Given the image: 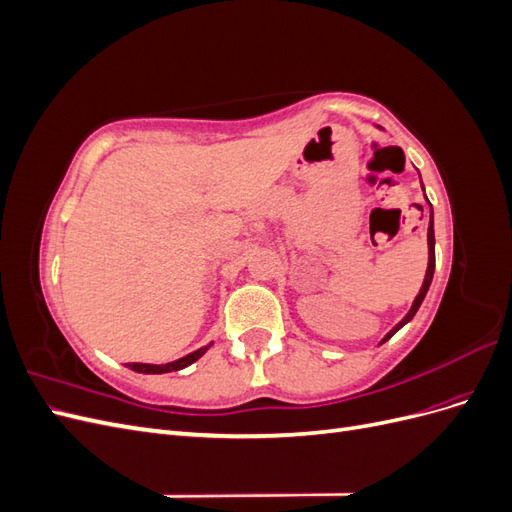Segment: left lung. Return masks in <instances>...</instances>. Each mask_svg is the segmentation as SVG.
Listing matches in <instances>:
<instances>
[{"mask_svg": "<svg viewBox=\"0 0 512 512\" xmlns=\"http://www.w3.org/2000/svg\"><path fill=\"white\" fill-rule=\"evenodd\" d=\"M427 245H429V262H427V273H425L423 286H421V290H418L416 299H414V303H412V307H410V312L404 316V320H401L399 324H395V327L384 335V339H382L380 344H384L386 339H391L401 327H404V324H408V322L414 318V314L418 312V307H421V303H423V299H425V294H427V290H429V286H431L433 271H436V237H433V211H431V222H429V228H427Z\"/></svg>", "mask_w": 512, "mask_h": 512, "instance_id": "left-lung-1", "label": "left lung"}]
</instances>
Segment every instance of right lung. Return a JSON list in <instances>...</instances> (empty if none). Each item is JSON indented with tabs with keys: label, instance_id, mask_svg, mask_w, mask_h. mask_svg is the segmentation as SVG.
Segmentation results:
<instances>
[{
	"label": "right lung",
	"instance_id": "add662e5",
	"mask_svg": "<svg viewBox=\"0 0 512 512\" xmlns=\"http://www.w3.org/2000/svg\"><path fill=\"white\" fill-rule=\"evenodd\" d=\"M209 346H211V344H209ZM209 346H205V348H198V350L190 352L188 356H183V359H177V361H173V363H164V365H151V363H126V367H130L132 371H138V374H168V371H179V369H183V367L192 365L194 361H198L200 356H203V354L209 350Z\"/></svg>",
	"mask_w": 512,
	"mask_h": 512
}]
</instances>
